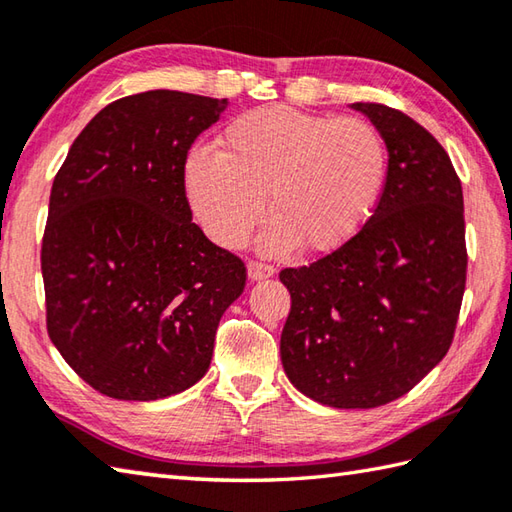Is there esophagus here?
Returning <instances> with one entry per match:
<instances>
[{
	"mask_svg": "<svg viewBox=\"0 0 512 512\" xmlns=\"http://www.w3.org/2000/svg\"><path fill=\"white\" fill-rule=\"evenodd\" d=\"M275 275V266L259 262V259H250L248 262V279L250 281H259V279H268Z\"/></svg>",
	"mask_w": 512,
	"mask_h": 512,
	"instance_id": "esophagus-1",
	"label": "esophagus"
}]
</instances>
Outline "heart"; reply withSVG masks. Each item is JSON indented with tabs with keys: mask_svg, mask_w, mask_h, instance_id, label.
Here are the masks:
<instances>
[{
	"mask_svg": "<svg viewBox=\"0 0 512 512\" xmlns=\"http://www.w3.org/2000/svg\"><path fill=\"white\" fill-rule=\"evenodd\" d=\"M217 145V154L191 151L184 189L204 231L226 248L262 220L268 195L275 222L262 237L266 253L297 244L328 253L361 231L385 182V143L361 118L257 107L235 116Z\"/></svg>",
	"mask_w": 512,
	"mask_h": 512,
	"instance_id": "b5f03b06",
	"label": "heart"
}]
</instances>
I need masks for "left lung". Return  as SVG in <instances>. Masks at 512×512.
Wrapping results in <instances>:
<instances>
[{"instance_id":"left-lung-1","label":"left lung","mask_w":512,"mask_h":512,"mask_svg":"<svg viewBox=\"0 0 512 512\" xmlns=\"http://www.w3.org/2000/svg\"><path fill=\"white\" fill-rule=\"evenodd\" d=\"M383 136V193L352 239L284 268L281 363L301 394L336 409L405 396L449 352L466 286L462 182L444 147L394 107L354 103Z\"/></svg>"}]
</instances>
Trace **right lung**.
Returning <instances> with one entry per match:
<instances>
[{"mask_svg":"<svg viewBox=\"0 0 512 512\" xmlns=\"http://www.w3.org/2000/svg\"><path fill=\"white\" fill-rule=\"evenodd\" d=\"M226 99L151 90L76 136L41 242L46 328L76 374L118 400H158L211 365L246 266L191 222L184 162Z\"/></svg>","mask_w":512,"mask_h":512,"instance_id":"1","label":"right lung"}]
</instances>
